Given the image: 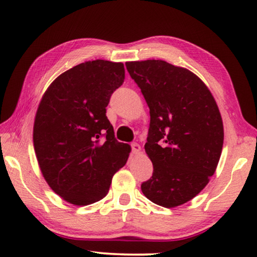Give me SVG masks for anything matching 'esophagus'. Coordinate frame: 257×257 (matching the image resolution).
<instances>
[{"instance_id": "34e87169", "label": "esophagus", "mask_w": 257, "mask_h": 257, "mask_svg": "<svg viewBox=\"0 0 257 257\" xmlns=\"http://www.w3.org/2000/svg\"><path fill=\"white\" fill-rule=\"evenodd\" d=\"M132 152L134 154H137L141 152V145L137 144V143H132Z\"/></svg>"}]
</instances>
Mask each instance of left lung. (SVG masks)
Wrapping results in <instances>:
<instances>
[{
	"mask_svg": "<svg viewBox=\"0 0 257 257\" xmlns=\"http://www.w3.org/2000/svg\"><path fill=\"white\" fill-rule=\"evenodd\" d=\"M150 107L145 151L153 175L142 191L155 204L176 207L201 193L214 175L223 146L219 107L205 84L162 60L125 62Z\"/></svg>",
	"mask_w": 257,
	"mask_h": 257,
	"instance_id": "obj_1",
	"label": "left lung"
}]
</instances>
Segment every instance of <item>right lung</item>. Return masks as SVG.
Wrapping results in <instances>:
<instances>
[{
	"label": "right lung",
	"instance_id": "right-lung-1",
	"mask_svg": "<svg viewBox=\"0 0 257 257\" xmlns=\"http://www.w3.org/2000/svg\"><path fill=\"white\" fill-rule=\"evenodd\" d=\"M123 80L121 62L87 61L56 78L37 108L33 139L41 171L73 205L105 197L113 175L127 163L130 146L114 138L106 116Z\"/></svg>",
	"mask_w": 257,
	"mask_h": 257
}]
</instances>
